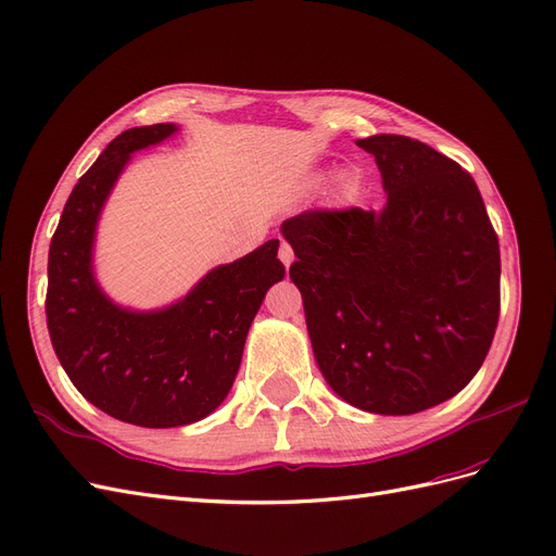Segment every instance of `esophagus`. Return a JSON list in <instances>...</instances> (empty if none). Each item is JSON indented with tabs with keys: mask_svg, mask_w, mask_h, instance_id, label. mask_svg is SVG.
Returning <instances> with one entry per match:
<instances>
[{
	"mask_svg": "<svg viewBox=\"0 0 556 556\" xmlns=\"http://www.w3.org/2000/svg\"><path fill=\"white\" fill-rule=\"evenodd\" d=\"M278 257H280V262L285 264V266H292V262H294V250H292V245L290 243H280V248H278Z\"/></svg>",
	"mask_w": 556,
	"mask_h": 556,
	"instance_id": "34e87169",
	"label": "esophagus"
}]
</instances>
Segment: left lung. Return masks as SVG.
<instances>
[{"label":"left lung","instance_id":"8db88e82","mask_svg":"<svg viewBox=\"0 0 556 556\" xmlns=\"http://www.w3.org/2000/svg\"><path fill=\"white\" fill-rule=\"evenodd\" d=\"M380 211H311L280 225L315 362L350 406L413 415L473 380L498 323L501 255L476 180L408 137L357 141Z\"/></svg>","mask_w":556,"mask_h":556}]
</instances>
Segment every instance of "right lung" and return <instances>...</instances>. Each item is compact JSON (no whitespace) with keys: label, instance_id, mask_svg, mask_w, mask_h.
I'll use <instances>...</instances> for the list:
<instances>
[{"label":"right lung","instance_id":"obj_1","mask_svg":"<svg viewBox=\"0 0 556 556\" xmlns=\"http://www.w3.org/2000/svg\"><path fill=\"white\" fill-rule=\"evenodd\" d=\"M131 127L113 139L66 199L48 252L50 341L76 390L127 425L172 429L199 422L227 399L252 319L285 278L278 239L220 264L162 308L113 301L94 274L97 225L131 155L178 134Z\"/></svg>","mask_w":556,"mask_h":556}]
</instances>
